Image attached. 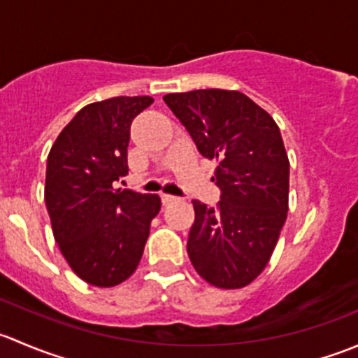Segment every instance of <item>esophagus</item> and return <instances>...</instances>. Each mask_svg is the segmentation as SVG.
<instances>
[{"mask_svg":"<svg viewBox=\"0 0 358 358\" xmlns=\"http://www.w3.org/2000/svg\"><path fill=\"white\" fill-rule=\"evenodd\" d=\"M161 201L162 204H171V202L176 201V197L171 196V194H161Z\"/></svg>","mask_w":358,"mask_h":358,"instance_id":"1","label":"esophagus"}]
</instances>
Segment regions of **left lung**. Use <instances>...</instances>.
<instances>
[{
  "mask_svg": "<svg viewBox=\"0 0 358 358\" xmlns=\"http://www.w3.org/2000/svg\"><path fill=\"white\" fill-rule=\"evenodd\" d=\"M162 100L202 156L218 159L216 209L192 201L190 262L213 286H248L268 263L287 216L289 159L279 126L241 92L194 90Z\"/></svg>",
  "mask_w": 358,
  "mask_h": 358,
  "instance_id": "obj_1",
  "label": "left lung"
}]
</instances>
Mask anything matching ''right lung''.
I'll return each mask as SVG.
<instances>
[{"instance_id": "obj_1", "label": "right lung", "mask_w": 358, "mask_h": 358, "mask_svg": "<svg viewBox=\"0 0 358 358\" xmlns=\"http://www.w3.org/2000/svg\"><path fill=\"white\" fill-rule=\"evenodd\" d=\"M150 96H114L83 107L48 154L45 201L53 236L85 282L112 287L136 270L161 209L157 194L114 189L128 175L129 128Z\"/></svg>"}]
</instances>
